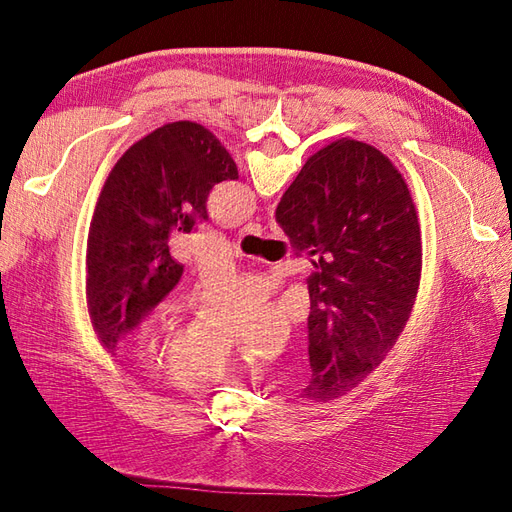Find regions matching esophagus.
Masks as SVG:
<instances>
[{
    "instance_id": "esophagus-1",
    "label": "esophagus",
    "mask_w": 512,
    "mask_h": 512,
    "mask_svg": "<svg viewBox=\"0 0 512 512\" xmlns=\"http://www.w3.org/2000/svg\"><path fill=\"white\" fill-rule=\"evenodd\" d=\"M241 235H256V237H265L267 232H265V228H262L258 222H250V224H245V226L241 228Z\"/></svg>"
}]
</instances>
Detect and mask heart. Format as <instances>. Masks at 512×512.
Wrapping results in <instances>:
<instances>
[{
	"label": "heart",
	"instance_id": "1",
	"mask_svg": "<svg viewBox=\"0 0 512 512\" xmlns=\"http://www.w3.org/2000/svg\"><path fill=\"white\" fill-rule=\"evenodd\" d=\"M237 365L235 339L211 333L200 322L170 339L164 352V369L181 386L222 382Z\"/></svg>",
	"mask_w": 512,
	"mask_h": 512
}]
</instances>
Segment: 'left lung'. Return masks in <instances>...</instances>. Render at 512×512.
Masks as SVG:
<instances>
[{"label":"left lung","instance_id":"obj_1","mask_svg":"<svg viewBox=\"0 0 512 512\" xmlns=\"http://www.w3.org/2000/svg\"><path fill=\"white\" fill-rule=\"evenodd\" d=\"M226 179H239L235 160L196 121L166 123L117 160L87 237V312L104 348L179 284L173 241L209 218V192Z\"/></svg>","mask_w":512,"mask_h":512}]
</instances>
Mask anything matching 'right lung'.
Here are the masks:
<instances>
[{
    "mask_svg": "<svg viewBox=\"0 0 512 512\" xmlns=\"http://www.w3.org/2000/svg\"><path fill=\"white\" fill-rule=\"evenodd\" d=\"M275 220L297 250L320 254L307 280L305 391L331 401L386 359L410 318L423 269L414 200L382 151L342 138L305 162Z\"/></svg>",
    "mask_w": 512,
    "mask_h": 512,
    "instance_id": "1",
    "label": "right lung"
}]
</instances>
